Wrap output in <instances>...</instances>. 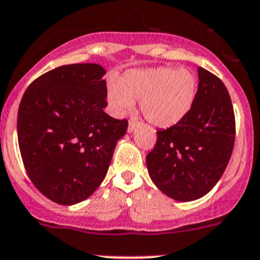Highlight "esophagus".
<instances>
[{
    "mask_svg": "<svg viewBox=\"0 0 260 260\" xmlns=\"http://www.w3.org/2000/svg\"><path fill=\"white\" fill-rule=\"evenodd\" d=\"M135 127H136V122L133 121V120H130L129 126H127V131H129V133H133V131L135 130Z\"/></svg>",
    "mask_w": 260,
    "mask_h": 260,
    "instance_id": "obj_1",
    "label": "esophagus"
}]
</instances>
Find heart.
I'll use <instances>...</instances> for the list:
<instances>
[{
  "label": "heart",
  "mask_w": 260,
  "mask_h": 260,
  "mask_svg": "<svg viewBox=\"0 0 260 260\" xmlns=\"http://www.w3.org/2000/svg\"><path fill=\"white\" fill-rule=\"evenodd\" d=\"M197 77L177 67L130 69L112 84L109 99L115 110L124 112L140 100V110L151 125L171 127L186 117L197 94Z\"/></svg>",
  "instance_id": "1"
}]
</instances>
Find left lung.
<instances>
[{
  "label": "left lung",
  "mask_w": 260,
  "mask_h": 260,
  "mask_svg": "<svg viewBox=\"0 0 260 260\" xmlns=\"http://www.w3.org/2000/svg\"><path fill=\"white\" fill-rule=\"evenodd\" d=\"M193 106L183 120L156 131L146 155L149 176L171 199L188 202L209 193L222 176L235 141V115L225 84L199 68Z\"/></svg>",
  "instance_id": "obj_1"
}]
</instances>
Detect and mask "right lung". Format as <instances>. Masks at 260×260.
Masks as SVG:
<instances>
[{
	"mask_svg": "<svg viewBox=\"0 0 260 260\" xmlns=\"http://www.w3.org/2000/svg\"><path fill=\"white\" fill-rule=\"evenodd\" d=\"M106 71L94 63L61 66L26 88L17 112V139L29 178L60 205L88 199L104 181L127 120L104 111Z\"/></svg>",
	"mask_w": 260,
	"mask_h": 260,
	"instance_id": "add662e5",
	"label": "right lung"
}]
</instances>
